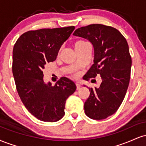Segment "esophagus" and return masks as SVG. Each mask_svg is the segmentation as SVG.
<instances>
[{
	"label": "esophagus",
	"mask_w": 146,
	"mask_h": 146,
	"mask_svg": "<svg viewBox=\"0 0 146 146\" xmlns=\"http://www.w3.org/2000/svg\"><path fill=\"white\" fill-rule=\"evenodd\" d=\"M76 84V86H77V90L80 89V84H79L78 82H76V84Z\"/></svg>",
	"instance_id": "esophagus-1"
}]
</instances>
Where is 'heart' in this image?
I'll return each mask as SVG.
<instances>
[{
  "mask_svg": "<svg viewBox=\"0 0 146 146\" xmlns=\"http://www.w3.org/2000/svg\"><path fill=\"white\" fill-rule=\"evenodd\" d=\"M90 46V44H88V42H87L86 41L84 40H77L73 42V46H74L75 50L77 52H80L82 50L86 48L87 46ZM73 76L74 78H78V73H73Z\"/></svg>",
  "mask_w": 146,
  "mask_h": 146,
  "instance_id": "b5f03b06",
  "label": "heart"
}]
</instances>
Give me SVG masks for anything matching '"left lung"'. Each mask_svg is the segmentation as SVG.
Wrapping results in <instances>:
<instances>
[{
	"instance_id": "8db88e82",
	"label": "left lung",
	"mask_w": 146,
	"mask_h": 146,
	"mask_svg": "<svg viewBox=\"0 0 146 146\" xmlns=\"http://www.w3.org/2000/svg\"><path fill=\"white\" fill-rule=\"evenodd\" d=\"M73 35L88 39L94 47V64L85 80L98 75L102 79L98 88H89L85 114L93 119H104L118 110L128 89L132 65L128 42L117 29L102 24L78 28Z\"/></svg>"
}]
</instances>
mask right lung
<instances>
[{
    "label": "right lung",
    "instance_id": "add662e5",
    "mask_svg": "<svg viewBox=\"0 0 146 146\" xmlns=\"http://www.w3.org/2000/svg\"><path fill=\"white\" fill-rule=\"evenodd\" d=\"M74 26L31 30L22 34L13 50L12 73L16 90L28 111L43 121L55 122L64 115L66 100L76 90L62 77L54 86L43 80L46 64L56 60L62 44Z\"/></svg>",
    "mask_w": 146,
    "mask_h": 146
}]
</instances>
